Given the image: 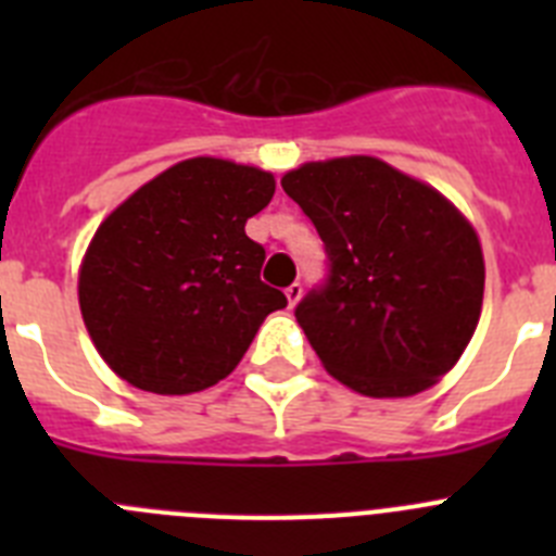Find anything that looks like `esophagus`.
<instances>
[{"mask_svg":"<svg viewBox=\"0 0 556 556\" xmlns=\"http://www.w3.org/2000/svg\"><path fill=\"white\" fill-rule=\"evenodd\" d=\"M303 298V287L301 283H292V287H287V301H289V308H294L298 303H301Z\"/></svg>","mask_w":556,"mask_h":556,"instance_id":"obj_1","label":"esophagus"}]
</instances>
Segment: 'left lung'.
<instances>
[{"mask_svg": "<svg viewBox=\"0 0 556 556\" xmlns=\"http://www.w3.org/2000/svg\"><path fill=\"white\" fill-rule=\"evenodd\" d=\"M281 186L331 258L326 289L294 308L323 367L367 397L434 387L481 317L484 255L470 219L372 155L306 161Z\"/></svg>", "mask_w": 556, "mask_h": 556, "instance_id": "left-lung-1", "label": "left lung"}]
</instances>
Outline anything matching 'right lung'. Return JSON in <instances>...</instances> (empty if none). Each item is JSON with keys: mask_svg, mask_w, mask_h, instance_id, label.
I'll use <instances>...</instances> for the list:
<instances>
[{"mask_svg": "<svg viewBox=\"0 0 556 556\" xmlns=\"http://www.w3.org/2000/svg\"><path fill=\"white\" fill-rule=\"evenodd\" d=\"M273 194V172L198 155L102 219L77 298L116 376L155 395H191L233 372L267 314L287 306L262 281L264 248L244 233Z\"/></svg>", "mask_w": 556, "mask_h": 556, "instance_id": "obj_1", "label": "right lung"}]
</instances>
